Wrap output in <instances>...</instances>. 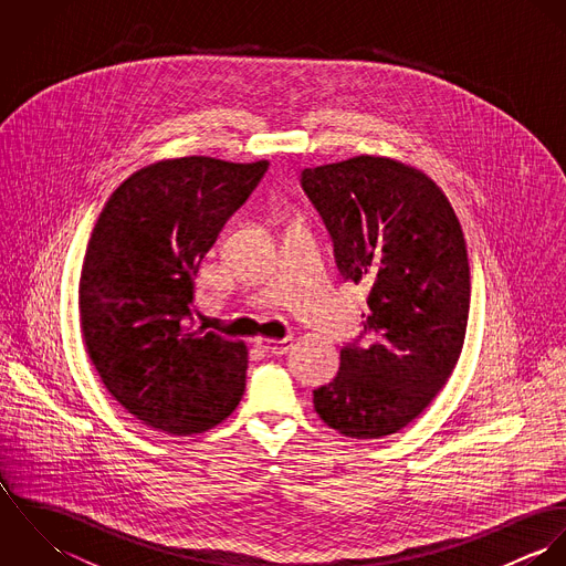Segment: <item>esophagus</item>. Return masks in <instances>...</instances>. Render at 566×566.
Wrapping results in <instances>:
<instances>
[{"mask_svg": "<svg viewBox=\"0 0 566 566\" xmlns=\"http://www.w3.org/2000/svg\"><path fill=\"white\" fill-rule=\"evenodd\" d=\"M259 342V346H263L268 353H272V355H283V353H287L290 348H292V344H294V339H292V335H287V337H281V339H265V337H261V339H256Z\"/></svg>", "mask_w": 566, "mask_h": 566, "instance_id": "1", "label": "esophagus"}]
</instances>
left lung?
<instances>
[{"instance_id":"left-lung-1","label":"left lung","mask_w":566,"mask_h":566,"mask_svg":"<svg viewBox=\"0 0 566 566\" xmlns=\"http://www.w3.org/2000/svg\"><path fill=\"white\" fill-rule=\"evenodd\" d=\"M301 187L323 220L344 281L366 283L361 333L314 390L324 422L357 440L409 424L462 353L471 276L460 222L418 169L381 157L307 167Z\"/></svg>"}]
</instances>
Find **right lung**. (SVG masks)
<instances>
[{"mask_svg":"<svg viewBox=\"0 0 566 566\" xmlns=\"http://www.w3.org/2000/svg\"><path fill=\"white\" fill-rule=\"evenodd\" d=\"M268 167L148 165L115 189L91 233L81 276L88 357L115 401L165 433H202L242 401L248 350L193 321V276Z\"/></svg>","mask_w":566,"mask_h":566,"instance_id":"right-lung-1","label":"right lung"}]
</instances>
